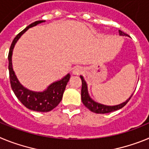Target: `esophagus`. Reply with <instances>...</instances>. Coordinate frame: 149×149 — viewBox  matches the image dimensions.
Segmentation results:
<instances>
[{
	"instance_id": "esophagus-1",
	"label": "esophagus",
	"mask_w": 149,
	"mask_h": 149,
	"mask_svg": "<svg viewBox=\"0 0 149 149\" xmlns=\"http://www.w3.org/2000/svg\"><path fill=\"white\" fill-rule=\"evenodd\" d=\"M83 72V69L81 66H77V67H74L73 69V74H80L82 73Z\"/></svg>"
}]
</instances>
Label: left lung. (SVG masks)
Segmentation results:
<instances>
[{
	"mask_svg": "<svg viewBox=\"0 0 149 149\" xmlns=\"http://www.w3.org/2000/svg\"><path fill=\"white\" fill-rule=\"evenodd\" d=\"M119 33L120 36H127V34L125 33L122 32V30H119ZM80 77H81V81H82L81 100H82L83 104H84L89 110H91V111L93 112V113H111V112L119 110V109L122 108L124 106H125L126 104L128 102L129 100L131 99V97H132L133 95L132 94L128 99H127L125 102L120 104L115 105V106H107V105L101 104L98 103V102H95V101H93V100L90 98V96L89 95V93H88L87 85H86V81H85V80L84 79L83 76L81 75Z\"/></svg>",
	"mask_w": 149,
	"mask_h": 149,
	"instance_id": "left-lung-1",
	"label": "left lung"
}]
</instances>
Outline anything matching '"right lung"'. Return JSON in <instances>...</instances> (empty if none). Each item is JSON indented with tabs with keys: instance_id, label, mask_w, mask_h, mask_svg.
Masks as SVG:
<instances>
[{
	"instance_id": "add662e5",
	"label": "right lung",
	"mask_w": 149,
	"mask_h": 149,
	"mask_svg": "<svg viewBox=\"0 0 149 149\" xmlns=\"http://www.w3.org/2000/svg\"><path fill=\"white\" fill-rule=\"evenodd\" d=\"M44 22L45 21H36L30 24L25 29H24L22 32L19 33L15 36V39H13L8 55L10 81L13 93H15L17 98L22 102L24 106H25L29 110L36 112H49L55 108L61 101L67 83L70 78V74H68L60 81L51 84L43 92H34L24 87L18 81L16 75L15 74L12 65V55L15 43L22 36V34L24 33L29 28Z\"/></svg>"
}]
</instances>
